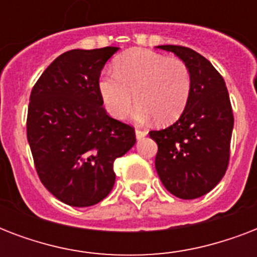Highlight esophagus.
I'll use <instances>...</instances> for the list:
<instances>
[{
	"instance_id": "34e87169",
	"label": "esophagus",
	"mask_w": 257,
	"mask_h": 257,
	"mask_svg": "<svg viewBox=\"0 0 257 257\" xmlns=\"http://www.w3.org/2000/svg\"><path fill=\"white\" fill-rule=\"evenodd\" d=\"M148 135V132L145 131V129H140V128H136V137L140 140V139H143V137H145Z\"/></svg>"
}]
</instances>
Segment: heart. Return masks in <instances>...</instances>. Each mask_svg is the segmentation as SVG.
I'll return each instance as SVG.
<instances>
[{
    "label": "heart",
    "mask_w": 257,
    "mask_h": 257,
    "mask_svg": "<svg viewBox=\"0 0 257 257\" xmlns=\"http://www.w3.org/2000/svg\"><path fill=\"white\" fill-rule=\"evenodd\" d=\"M98 90L109 114L124 118L135 101L140 102L135 116L160 124H171L185 110L192 90L187 64L149 49H132L114 62V73L104 74Z\"/></svg>",
    "instance_id": "1"
}]
</instances>
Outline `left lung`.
I'll return each instance as SVG.
<instances>
[{
  "mask_svg": "<svg viewBox=\"0 0 257 257\" xmlns=\"http://www.w3.org/2000/svg\"><path fill=\"white\" fill-rule=\"evenodd\" d=\"M187 64L192 90L175 124L149 136L157 143L155 165L164 187L184 200L204 196L228 168L233 113L221 74L207 58L181 45H160Z\"/></svg>",
  "mask_w": 257,
  "mask_h": 257,
  "instance_id": "1",
  "label": "left lung"
}]
</instances>
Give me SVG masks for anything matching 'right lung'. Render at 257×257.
Segmentation results:
<instances>
[{"mask_svg": "<svg viewBox=\"0 0 257 257\" xmlns=\"http://www.w3.org/2000/svg\"><path fill=\"white\" fill-rule=\"evenodd\" d=\"M118 48L73 49L58 56L30 93L26 136L37 175L72 207H90L114 185V160L136 143L132 125L102 106L98 80Z\"/></svg>", "mask_w": 257, "mask_h": 257, "instance_id": "right-lung-1", "label": "right lung"}]
</instances>
